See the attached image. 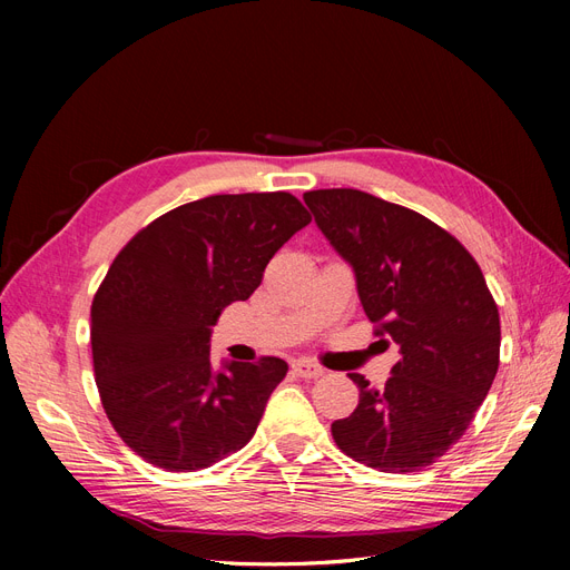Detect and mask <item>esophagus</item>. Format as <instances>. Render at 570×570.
Returning <instances> with one entry per match:
<instances>
[{
	"label": "esophagus",
	"mask_w": 570,
	"mask_h": 570,
	"mask_svg": "<svg viewBox=\"0 0 570 570\" xmlns=\"http://www.w3.org/2000/svg\"><path fill=\"white\" fill-rule=\"evenodd\" d=\"M292 371H295L299 377H308V381H312V377H321L325 373L321 366L312 364V361H295V364H292Z\"/></svg>",
	"instance_id": "1"
}]
</instances>
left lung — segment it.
I'll list each match as a JSON object with an SVG mask.
<instances>
[{
    "mask_svg": "<svg viewBox=\"0 0 570 570\" xmlns=\"http://www.w3.org/2000/svg\"><path fill=\"white\" fill-rule=\"evenodd\" d=\"M304 202L402 354L383 390L350 373L358 404L333 423V440L371 469L421 471L459 442L497 375L502 331L488 283L456 237L406 206L352 187Z\"/></svg>",
    "mask_w": 570,
    "mask_h": 570,
    "instance_id": "obj_1",
    "label": "left lung"
}]
</instances>
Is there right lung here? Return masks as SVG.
<instances>
[{"label":"right lung","instance_id":"right-lung-1","mask_svg":"<svg viewBox=\"0 0 570 570\" xmlns=\"http://www.w3.org/2000/svg\"><path fill=\"white\" fill-rule=\"evenodd\" d=\"M289 193L214 195L151 220L92 302L95 381L130 450L166 471L209 469L256 433L283 358L212 364V327L249 299L266 264L308 226Z\"/></svg>","mask_w":570,"mask_h":570}]
</instances>
